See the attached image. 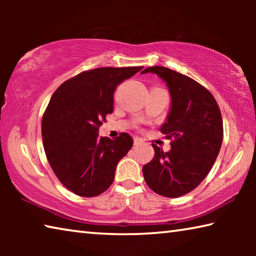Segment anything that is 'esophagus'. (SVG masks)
I'll list each match as a JSON object with an SVG mask.
<instances>
[{
    "label": "esophagus",
    "mask_w": 256,
    "mask_h": 256,
    "mask_svg": "<svg viewBox=\"0 0 256 256\" xmlns=\"http://www.w3.org/2000/svg\"><path fill=\"white\" fill-rule=\"evenodd\" d=\"M133 142H134V146H138V144H141V138H133Z\"/></svg>",
    "instance_id": "obj_1"
}]
</instances>
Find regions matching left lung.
Wrapping results in <instances>:
<instances>
[{"label": "left lung", "mask_w": 256, "mask_h": 256, "mask_svg": "<svg viewBox=\"0 0 256 256\" xmlns=\"http://www.w3.org/2000/svg\"><path fill=\"white\" fill-rule=\"evenodd\" d=\"M156 73L170 88L172 108L160 132L170 140L164 152L152 144L154 157L142 168L146 185L159 196L178 198L190 193L209 174L224 138L222 112L206 86L188 76L164 66H151L142 73Z\"/></svg>", "instance_id": "8db88e82"}]
</instances>
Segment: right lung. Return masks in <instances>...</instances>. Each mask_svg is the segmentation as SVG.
I'll return each mask as SVG.
<instances>
[{
    "instance_id": "1",
    "label": "right lung",
    "mask_w": 256,
    "mask_h": 256,
    "mask_svg": "<svg viewBox=\"0 0 256 256\" xmlns=\"http://www.w3.org/2000/svg\"><path fill=\"white\" fill-rule=\"evenodd\" d=\"M144 66L98 68L64 81L42 120V136L54 174L76 196H97L112 185L116 166L133 146L128 133L99 138L112 112L116 86Z\"/></svg>"
}]
</instances>
